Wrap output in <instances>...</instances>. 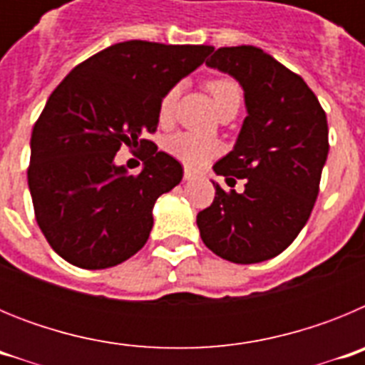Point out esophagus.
Instances as JSON below:
<instances>
[{
  "mask_svg": "<svg viewBox=\"0 0 365 365\" xmlns=\"http://www.w3.org/2000/svg\"><path fill=\"white\" fill-rule=\"evenodd\" d=\"M195 179V173L192 172V170H188V168H186L185 170V180H193Z\"/></svg>",
  "mask_w": 365,
  "mask_h": 365,
  "instance_id": "1",
  "label": "esophagus"
}]
</instances>
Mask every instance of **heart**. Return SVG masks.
Returning <instances> with one entry per match:
<instances>
[{"label": "heart", "instance_id": "heart-1", "mask_svg": "<svg viewBox=\"0 0 365 365\" xmlns=\"http://www.w3.org/2000/svg\"><path fill=\"white\" fill-rule=\"evenodd\" d=\"M208 91L212 93L215 102V108H222L228 102H241V87L237 86V82L230 78H214L208 82ZM177 96H179V87H172L170 91L164 95V98L160 100L159 108V118L160 122H168L172 118L173 109H175ZM164 150L168 153L175 157L177 160H180L182 164L190 168H201L202 164H206L212 157L219 153L221 146H219L217 140L208 137H201V135L195 133H175L172 137L166 138L164 143Z\"/></svg>", "mask_w": 365, "mask_h": 365}]
</instances>
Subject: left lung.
Listing matches in <instances>:
<instances>
[{
    "mask_svg": "<svg viewBox=\"0 0 365 365\" xmlns=\"http://www.w3.org/2000/svg\"><path fill=\"white\" fill-rule=\"evenodd\" d=\"M230 74L245 93L247 117L234 150L214 164L245 190L225 192L197 214L201 240L232 263H259L282 254L312 212L329 153L327 117L302 76L254 45L221 47L206 62Z\"/></svg>",
    "mask_w": 365,
    "mask_h": 365,
    "instance_id": "8db88e82",
    "label": "left lung"
}]
</instances>
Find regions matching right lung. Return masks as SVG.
I'll use <instances>...</instances> for the list:
<instances>
[{"mask_svg":"<svg viewBox=\"0 0 365 365\" xmlns=\"http://www.w3.org/2000/svg\"><path fill=\"white\" fill-rule=\"evenodd\" d=\"M210 45L115 43L74 67L49 96L31 137L29 190L54 252L80 269H109L146 245L155 201L182 166L151 140L160 100L197 69ZM122 143L150 147L143 172L114 164Z\"/></svg>","mask_w":365,"mask_h":365,"instance_id":"obj_1","label":"right lung"}]
</instances>
